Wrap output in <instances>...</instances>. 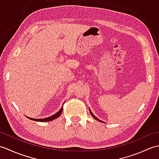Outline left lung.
Segmentation results:
<instances>
[{
	"instance_id": "obj_1",
	"label": "left lung",
	"mask_w": 159,
	"mask_h": 159,
	"mask_svg": "<svg viewBox=\"0 0 159 159\" xmlns=\"http://www.w3.org/2000/svg\"><path fill=\"white\" fill-rule=\"evenodd\" d=\"M90 111V113H91V114H92V116H93V117H94V119H96V120H98V121H100V120H98V118H97V117H96L95 116H93V113H92V112H91V111Z\"/></svg>"
}]
</instances>
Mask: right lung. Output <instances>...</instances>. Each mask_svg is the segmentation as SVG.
I'll return each mask as SVG.
<instances>
[{"instance_id":"right-lung-1","label":"right lung","mask_w":159,"mask_h":159,"mask_svg":"<svg viewBox=\"0 0 159 159\" xmlns=\"http://www.w3.org/2000/svg\"><path fill=\"white\" fill-rule=\"evenodd\" d=\"M62 111H63V107L59 111V112H57L56 114L53 115V116H52L51 117L44 118V119H33V118H30V117H28V118L30 120H35V121H52L53 120L56 119V118H57V117H59L60 116V115L61 114Z\"/></svg>"}]
</instances>
